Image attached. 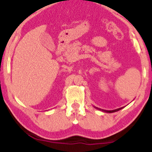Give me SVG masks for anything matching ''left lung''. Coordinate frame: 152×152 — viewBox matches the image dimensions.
<instances>
[{
  "label": "left lung",
  "mask_w": 152,
  "mask_h": 152,
  "mask_svg": "<svg viewBox=\"0 0 152 152\" xmlns=\"http://www.w3.org/2000/svg\"><path fill=\"white\" fill-rule=\"evenodd\" d=\"M94 108H95V109H98V110H100V111H104V112H106V113H114V112H116V111H119V110H121V109H123L124 107H121V108H118V109H114V110H104V109H99V108H98V107H96V106H94Z\"/></svg>",
  "instance_id": "left-lung-1"
}]
</instances>
